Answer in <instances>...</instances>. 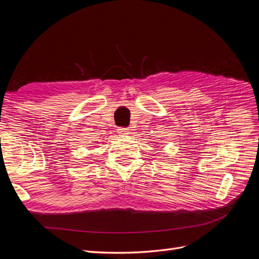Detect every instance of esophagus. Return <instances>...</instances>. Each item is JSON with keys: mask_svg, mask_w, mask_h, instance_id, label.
<instances>
[{"mask_svg": "<svg viewBox=\"0 0 259 259\" xmlns=\"http://www.w3.org/2000/svg\"><path fill=\"white\" fill-rule=\"evenodd\" d=\"M119 133H120V134H128L130 130L128 128H124V127H120L119 128Z\"/></svg>", "mask_w": 259, "mask_h": 259, "instance_id": "1", "label": "esophagus"}]
</instances>
